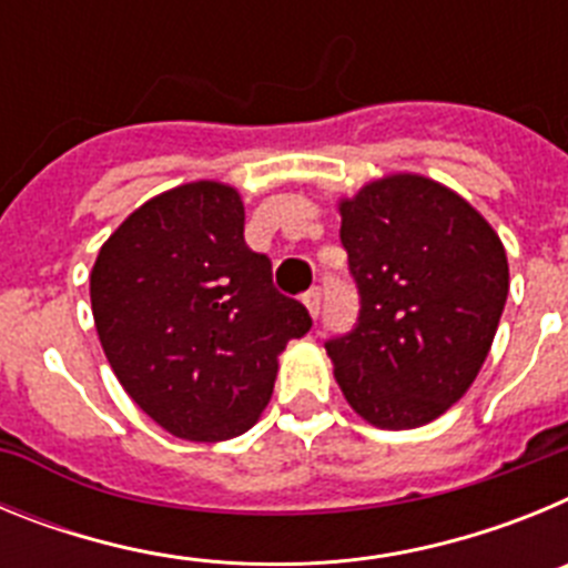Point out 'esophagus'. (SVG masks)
<instances>
[{"instance_id": "1", "label": "esophagus", "mask_w": 568, "mask_h": 568, "mask_svg": "<svg viewBox=\"0 0 568 568\" xmlns=\"http://www.w3.org/2000/svg\"><path fill=\"white\" fill-rule=\"evenodd\" d=\"M304 307L310 310V315H313V318H318V313H321V290L318 287H313L304 293Z\"/></svg>"}]
</instances>
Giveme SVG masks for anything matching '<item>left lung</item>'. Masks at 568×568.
<instances>
[{
    "mask_svg": "<svg viewBox=\"0 0 568 568\" xmlns=\"http://www.w3.org/2000/svg\"><path fill=\"white\" fill-rule=\"evenodd\" d=\"M338 213L361 313L327 341L335 381L366 424H429L489 355L509 293L504 244L466 199L418 173L375 179Z\"/></svg>",
    "mask_w": 568,
    "mask_h": 568,
    "instance_id": "8db88e82",
    "label": "left lung"
}]
</instances>
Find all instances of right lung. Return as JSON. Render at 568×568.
<instances>
[{"instance_id":"right-lung-1","label":"right lung","mask_w":568,"mask_h":568,"mask_svg":"<svg viewBox=\"0 0 568 568\" xmlns=\"http://www.w3.org/2000/svg\"><path fill=\"white\" fill-rule=\"evenodd\" d=\"M90 307L124 393L170 435L227 440L261 418L278 355L313 327L244 244V202L190 182L124 219L90 273Z\"/></svg>"}]
</instances>
